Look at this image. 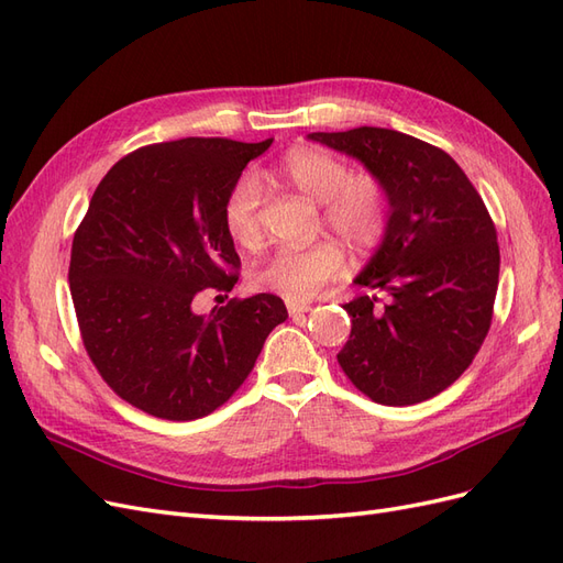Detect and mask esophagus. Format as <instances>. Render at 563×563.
<instances>
[{"label":"esophagus","mask_w":563,"mask_h":563,"mask_svg":"<svg viewBox=\"0 0 563 563\" xmlns=\"http://www.w3.org/2000/svg\"><path fill=\"white\" fill-rule=\"evenodd\" d=\"M286 310L291 317L310 312V302H300V300H286Z\"/></svg>","instance_id":"1"}]
</instances>
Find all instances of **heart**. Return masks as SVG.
Returning <instances> with one entry per match:
<instances>
[{
    "label": "heart",
    "mask_w": 563,
    "mask_h": 563,
    "mask_svg": "<svg viewBox=\"0 0 563 563\" xmlns=\"http://www.w3.org/2000/svg\"><path fill=\"white\" fill-rule=\"evenodd\" d=\"M277 176L323 203V223L354 249L373 246L387 225L389 199L373 174L350 176L347 164L317 145H296L277 166ZM261 183L246 174L236 180L223 203V223L232 240L255 246L261 240ZM343 251L333 242L284 246L253 272V284L286 300H308L343 269Z\"/></svg>",
    "instance_id": "obj_1"
}]
</instances>
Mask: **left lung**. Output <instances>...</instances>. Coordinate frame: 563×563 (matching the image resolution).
<instances>
[{"mask_svg":"<svg viewBox=\"0 0 563 563\" xmlns=\"http://www.w3.org/2000/svg\"><path fill=\"white\" fill-rule=\"evenodd\" d=\"M308 139L360 159L389 199L383 242L354 279L368 294L343 305L352 333L338 364L376 404L432 399L463 376L490 329L496 225L463 168L413 135L360 126Z\"/></svg>","mask_w":563,"mask_h":563,"instance_id":"8db88e82","label":"left lung"}]
</instances>
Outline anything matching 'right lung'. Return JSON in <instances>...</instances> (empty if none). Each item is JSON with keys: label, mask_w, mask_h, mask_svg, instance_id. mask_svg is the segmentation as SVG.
Instances as JSON below:
<instances>
[{"label": "right lung", "mask_w": 563, "mask_h": 563, "mask_svg": "<svg viewBox=\"0 0 563 563\" xmlns=\"http://www.w3.org/2000/svg\"><path fill=\"white\" fill-rule=\"evenodd\" d=\"M269 145L183 139L135 150L98 183L75 232L67 279L84 347L117 395L150 416L216 411L288 317L272 294L195 312L203 291L228 294L240 279L223 203Z\"/></svg>", "instance_id": "1"}]
</instances>
